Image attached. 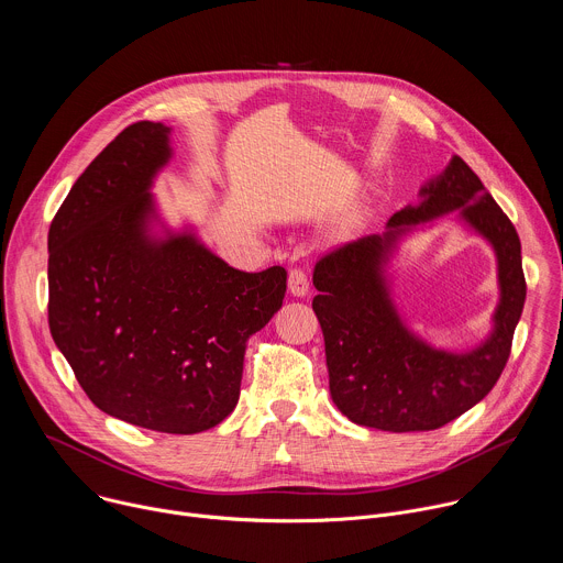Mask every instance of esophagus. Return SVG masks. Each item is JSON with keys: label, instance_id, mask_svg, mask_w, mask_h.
I'll return each mask as SVG.
<instances>
[{"label": "esophagus", "instance_id": "obj_1", "mask_svg": "<svg viewBox=\"0 0 563 563\" xmlns=\"http://www.w3.org/2000/svg\"><path fill=\"white\" fill-rule=\"evenodd\" d=\"M287 289L291 296H307L309 291V280H307V274L302 269H291L289 276H287Z\"/></svg>", "mask_w": 563, "mask_h": 563}]
</instances>
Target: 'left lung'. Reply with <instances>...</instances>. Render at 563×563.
I'll use <instances>...</instances> for the list:
<instances>
[{
    "instance_id": "8db88e82",
    "label": "left lung",
    "mask_w": 563,
    "mask_h": 563,
    "mask_svg": "<svg viewBox=\"0 0 563 563\" xmlns=\"http://www.w3.org/2000/svg\"><path fill=\"white\" fill-rule=\"evenodd\" d=\"M372 233L313 267V311L325 336L330 394L356 426L385 432L437 430L484 398L499 380L526 302L517 229L459 155ZM454 212L489 240L498 256L500 302L481 346L452 353L415 335L390 298L386 265L400 236Z\"/></svg>"
}]
</instances>
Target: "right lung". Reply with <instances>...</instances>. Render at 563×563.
I'll return each mask as SVG.
<instances>
[{"label": "right lung", "mask_w": 563, "mask_h": 563, "mask_svg": "<svg viewBox=\"0 0 563 563\" xmlns=\"http://www.w3.org/2000/svg\"><path fill=\"white\" fill-rule=\"evenodd\" d=\"M172 155V126L135 122L75 180L48 229V325L102 412L196 434L233 412L287 272L233 269L159 220L151 187Z\"/></svg>", "instance_id": "add662e5"}]
</instances>
